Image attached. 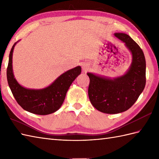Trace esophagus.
<instances>
[{"label":"esophagus","mask_w":159,"mask_h":159,"mask_svg":"<svg viewBox=\"0 0 159 159\" xmlns=\"http://www.w3.org/2000/svg\"><path fill=\"white\" fill-rule=\"evenodd\" d=\"M82 69H83L84 72H87V71L89 69V66L87 63L83 64V66H82Z\"/></svg>","instance_id":"34e87169"}]
</instances>
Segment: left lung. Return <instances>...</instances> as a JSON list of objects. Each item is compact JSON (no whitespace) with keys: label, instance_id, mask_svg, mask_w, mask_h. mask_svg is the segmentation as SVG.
I'll use <instances>...</instances> for the list:
<instances>
[{"label":"left lung","instance_id":"obj_1","mask_svg":"<svg viewBox=\"0 0 159 159\" xmlns=\"http://www.w3.org/2000/svg\"><path fill=\"white\" fill-rule=\"evenodd\" d=\"M132 54V63L124 75L109 79L88 72V95L100 112L116 114L127 111L136 102L146 85V59L139 46L126 33H116Z\"/></svg>","mask_w":159,"mask_h":159}]
</instances>
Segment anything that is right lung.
<instances>
[{
    "label": "right lung",
    "instance_id": "obj_1",
    "mask_svg": "<svg viewBox=\"0 0 159 159\" xmlns=\"http://www.w3.org/2000/svg\"><path fill=\"white\" fill-rule=\"evenodd\" d=\"M17 42L10 51L7 69V78L13 96L19 105L30 113L43 116L55 112L62 105L71 84L81 72V67L77 66L64 72L43 89L25 88L17 82L13 73L12 56Z\"/></svg>",
    "mask_w": 159,
    "mask_h": 159
}]
</instances>
